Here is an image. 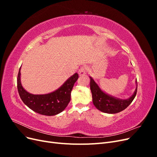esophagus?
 Instances as JSON below:
<instances>
[{
	"mask_svg": "<svg viewBox=\"0 0 157 157\" xmlns=\"http://www.w3.org/2000/svg\"><path fill=\"white\" fill-rule=\"evenodd\" d=\"M86 67H82L81 68H80L78 71V75L79 76H82V75H84L86 73Z\"/></svg>",
	"mask_w": 157,
	"mask_h": 157,
	"instance_id": "1",
	"label": "esophagus"
}]
</instances>
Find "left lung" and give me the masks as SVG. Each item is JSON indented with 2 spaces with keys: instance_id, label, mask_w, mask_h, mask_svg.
<instances>
[{
  "instance_id": "1",
  "label": "left lung",
  "mask_w": 157,
  "mask_h": 157,
  "mask_svg": "<svg viewBox=\"0 0 157 157\" xmlns=\"http://www.w3.org/2000/svg\"><path fill=\"white\" fill-rule=\"evenodd\" d=\"M90 78L93 103L98 110L103 113L115 114L124 110L128 106H129L136 96L137 87L134 94L128 99H122L111 96L103 92L91 77Z\"/></svg>"
}]
</instances>
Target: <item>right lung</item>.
<instances>
[{
	"label": "right lung",
	"mask_w": 157,
	"mask_h": 157,
	"mask_svg": "<svg viewBox=\"0 0 157 157\" xmlns=\"http://www.w3.org/2000/svg\"><path fill=\"white\" fill-rule=\"evenodd\" d=\"M20 70L17 78L19 95L23 102L31 110L42 115L53 116L62 112L71 100V93L75 82L78 78L76 73L69 78L64 84L56 91L47 94L35 95L27 92L23 88L20 80Z\"/></svg>",
	"instance_id": "obj_1"
}]
</instances>
